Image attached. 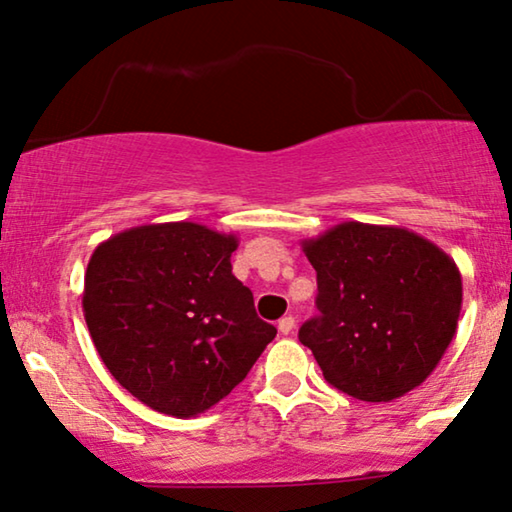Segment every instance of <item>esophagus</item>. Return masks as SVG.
Masks as SVG:
<instances>
[{"mask_svg": "<svg viewBox=\"0 0 512 512\" xmlns=\"http://www.w3.org/2000/svg\"><path fill=\"white\" fill-rule=\"evenodd\" d=\"M292 329H294V318H292V315H287V318L278 320V331H280V334H283V336L292 334Z\"/></svg>", "mask_w": 512, "mask_h": 512, "instance_id": "34e87169", "label": "esophagus"}]
</instances>
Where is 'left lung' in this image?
I'll return each mask as SVG.
<instances>
[{"label":"left lung","mask_w":512,"mask_h":512,"mask_svg":"<svg viewBox=\"0 0 512 512\" xmlns=\"http://www.w3.org/2000/svg\"><path fill=\"white\" fill-rule=\"evenodd\" d=\"M318 273L320 315L299 329L329 385L392 401L429 378L462 311V273L403 227L341 222L301 243Z\"/></svg>","instance_id":"left-lung-1"}]
</instances>
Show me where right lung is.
Here are the masks:
<instances>
[{"mask_svg": "<svg viewBox=\"0 0 512 512\" xmlns=\"http://www.w3.org/2000/svg\"><path fill=\"white\" fill-rule=\"evenodd\" d=\"M234 234L197 222L125 229L88 262L83 315L111 376L157 413L225 399L276 336L232 273Z\"/></svg>", "mask_w": 512, "mask_h": 512, "instance_id": "add662e5", "label": "right lung"}]
</instances>
